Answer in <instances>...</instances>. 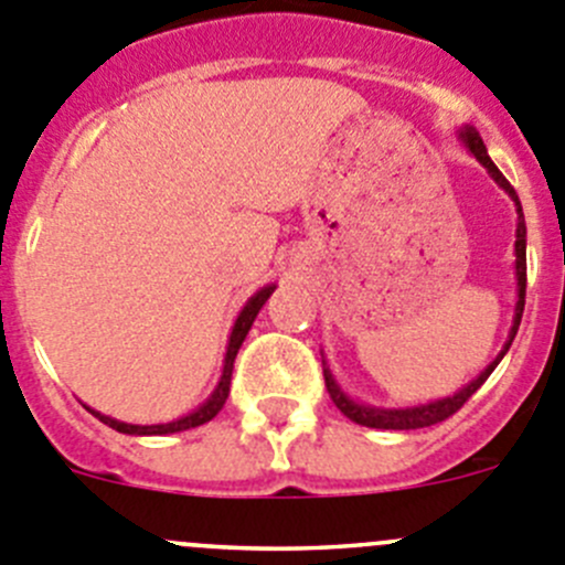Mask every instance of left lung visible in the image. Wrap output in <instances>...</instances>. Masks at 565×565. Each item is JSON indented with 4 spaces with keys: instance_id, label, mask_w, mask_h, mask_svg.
<instances>
[{
    "instance_id": "obj_1",
    "label": "left lung",
    "mask_w": 565,
    "mask_h": 565,
    "mask_svg": "<svg viewBox=\"0 0 565 565\" xmlns=\"http://www.w3.org/2000/svg\"><path fill=\"white\" fill-rule=\"evenodd\" d=\"M463 141H466V147L471 149V154H475V158L486 166L488 174H491L493 180H497L499 185L510 193V199L515 202V213H519V227H515V277H519V302H515L513 330H510V338H508V343H504L502 352H499V358L493 360L491 366H488L480 377L471 380L463 391H458V394L449 396V399L429 402V405H422V407H407V411H380V407H366V405H358V402L347 399V396H343V391L335 385V380H332V374L324 369V383H327V391H330V399L335 402V407L343 413V416L352 418L354 424H363V427L418 429V427H433V424H438V422H447V418L455 416V413H458L460 407L471 399V394H475V391L480 388L488 377H491V372L497 369L499 360L504 358V352L510 349V343H513V338H515V330H519V324H521V313H524V294H527V227H524L521 202H519V196H515L513 185L504 180L502 171H499L497 166H493V160L488 158V149H486V143H482V138L477 136V130L466 127Z\"/></svg>"
}]
</instances>
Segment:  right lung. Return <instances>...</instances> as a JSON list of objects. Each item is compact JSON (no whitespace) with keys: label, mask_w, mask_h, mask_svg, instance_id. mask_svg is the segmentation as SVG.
Segmentation results:
<instances>
[{"label":"right lung","mask_w":565,"mask_h":565,"mask_svg":"<svg viewBox=\"0 0 565 565\" xmlns=\"http://www.w3.org/2000/svg\"><path fill=\"white\" fill-rule=\"evenodd\" d=\"M271 294H274V286L263 288V291H257L255 297H252L249 302H246V308L241 310L238 321H235V327H233V335H230L227 358H224L222 383H218V388L213 391L211 399H207L205 405L199 407V411H193L191 416L177 418V422H171V424H152V427H138V424H125V422H116V418H110V416H102V413H96V411H90V413H94V416L99 418V422H105L107 427L118 429V433H127V435H166V433H182V429H191V427H199V424L211 422V418L216 416L218 411H222L224 402H227V396H230V380H233L235 354H238V349H241V343H244L246 332H249L252 321H255V316L260 313V308H263V305H266V299L271 297Z\"/></svg>","instance_id":"obj_1"}]
</instances>
